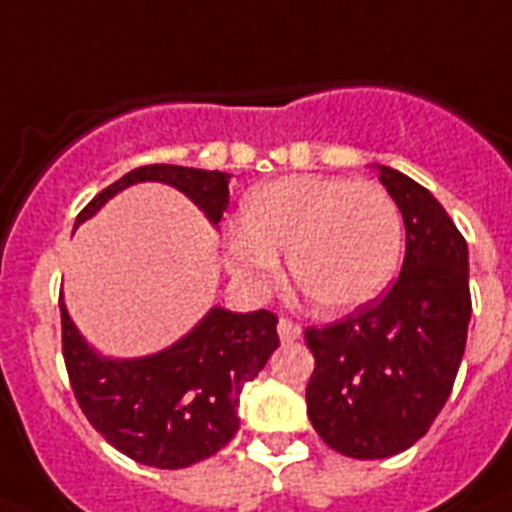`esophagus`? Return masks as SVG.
Returning <instances> with one entry per match:
<instances>
[{"instance_id": "esophagus-1", "label": "esophagus", "mask_w": 512, "mask_h": 512, "mask_svg": "<svg viewBox=\"0 0 512 512\" xmlns=\"http://www.w3.org/2000/svg\"><path fill=\"white\" fill-rule=\"evenodd\" d=\"M278 336H281L283 343H294L302 338V328L294 320H289V317H281L278 320Z\"/></svg>"}]
</instances>
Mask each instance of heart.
<instances>
[{
  "mask_svg": "<svg viewBox=\"0 0 512 512\" xmlns=\"http://www.w3.org/2000/svg\"><path fill=\"white\" fill-rule=\"evenodd\" d=\"M403 249L398 203L375 182L349 176H281L249 192L226 239V268L263 294L286 252L296 291L320 312H349L393 281Z\"/></svg>",
  "mask_w": 512,
  "mask_h": 512,
  "instance_id": "heart-1",
  "label": "heart"
}]
</instances>
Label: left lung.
Listing matches in <instances>:
<instances>
[{
	"instance_id": "1",
	"label": "left lung",
	"mask_w": 512,
	"mask_h": 512,
	"mask_svg": "<svg viewBox=\"0 0 512 512\" xmlns=\"http://www.w3.org/2000/svg\"><path fill=\"white\" fill-rule=\"evenodd\" d=\"M406 223L401 276L375 302L307 328L315 356L307 414L349 458H390L427 435L466 351L471 291L466 239L432 192L377 166Z\"/></svg>"
}]
</instances>
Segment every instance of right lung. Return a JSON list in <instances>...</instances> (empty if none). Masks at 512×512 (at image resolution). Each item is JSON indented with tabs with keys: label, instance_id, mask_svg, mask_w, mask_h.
<instances>
[{
	"label": "right lung",
	"instance_id": "right-lung-1",
	"mask_svg": "<svg viewBox=\"0 0 512 512\" xmlns=\"http://www.w3.org/2000/svg\"><path fill=\"white\" fill-rule=\"evenodd\" d=\"M135 182H163L195 200L213 223L229 205V174L150 163L98 192L83 223ZM62 354L77 406L119 453L153 468H184L216 455L239 429V393L278 349V317L213 307L171 349L143 359H103L80 338L64 302Z\"/></svg>",
	"mask_w": 512,
	"mask_h": 512
}]
</instances>
